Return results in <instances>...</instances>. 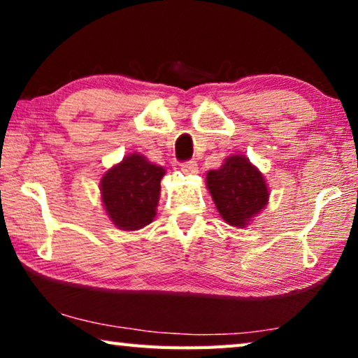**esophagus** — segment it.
I'll return each instance as SVG.
<instances>
[{"label":"esophagus","instance_id":"obj_1","mask_svg":"<svg viewBox=\"0 0 358 358\" xmlns=\"http://www.w3.org/2000/svg\"><path fill=\"white\" fill-rule=\"evenodd\" d=\"M180 171L185 174H195L199 173V164L195 161H185V163L180 164Z\"/></svg>","mask_w":358,"mask_h":358}]
</instances>
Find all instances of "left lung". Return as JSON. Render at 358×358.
Listing matches in <instances>:
<instances>
[{"label":"left lung","instance_id":"1","mask_svg":"<svg viewBox=\"0 0 358 358\" xmlns=\"http://www.w3.org/2000/svg\"><path fill=\"white\" fill-rule=\"evenodd\" d=\"M207 187L222 218L236 228L248 227L271 195L261 171L243 155H231L222 168L208 171Z\"/></svg>","mask_w":358,"mask_h":358}]
</instances>
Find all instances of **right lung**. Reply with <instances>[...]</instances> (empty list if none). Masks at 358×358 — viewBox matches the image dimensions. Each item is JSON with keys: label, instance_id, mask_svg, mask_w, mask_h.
<instances>
[{"label": "right lung", "instance_id": "add662e5", "mask_svg": "<svg viewBox=\"0 0 358 358\" xmlns=\"http://www.w3.org/2000/svg\"><path fill=\"white\" fill-rule=\"evenodd\" d=\"M164 174V168L138 153L112 166L101 179L102 205L110 222L124 231H135L153 222Z\"/></svg>", "mask_w": 358, "mask_h": 358}]
</instances>
